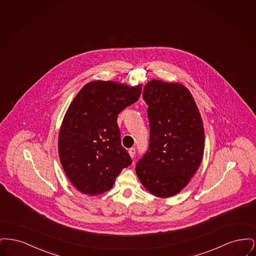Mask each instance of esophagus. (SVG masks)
<instances>
[{"label": "esophagus", "instance_id": "obj_1", "mask_svg": "<svg viewBox=\"0 0 256 256\" xmlns=\"http://www.w3.org/2000/svg\"><path fill=\"white\" fill-rule=\"evenodd\" d=\"M135 148H130V150H128V154H130V158H134V156H135Z\"/></svg>", "mask_w": 256, "mask_h": 256}]
</instances>
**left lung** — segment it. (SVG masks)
Segmentation results:
<instances>
[{"label": "left lung", "instance_id": "obj_1", "mask_svg": "<svg viewBox=\"0 0 256 256\" xmlns=\"http://www.w3.org/2000/svg\"><path fill=\"white\" fill-rule=\"evenodd\" d=\"M143 98L148 106L150 144L136 174L150 194L169 198L190 182L200 165L204 122L192 94L180 82L150 80Z\"/></svg>", "mask_w": 256, "mask_h": 256}]
</instances>
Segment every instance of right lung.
Instances as JSON below:
<instances>
[{"instance_id": "1", "label": "right lung", "mask_w": 256, "mask_h": 256, "mask_svg": "<svg viewBox=\"0 0 256 256\" xmlns=\"http://www.w3.org/2000/svg\"><path fill=\"white\" fill-rule=\"evenodd\" d=\"M142 84L88 82L74 98L58 135V154L68 180L89 196L108 191L132 158L121 144L118 114L138 100Z\"/></svg>"}]
</instances>
